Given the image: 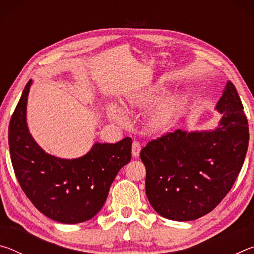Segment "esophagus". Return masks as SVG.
<instances>
[{
  "label": "esophagus",
  "mask_w": 254,
  "mask_h": 254,
  "mask_svg": "<svg viewBox=\"0 0 254 254\" xmlns=\"http://www.w3.org/2000/svg\"><path fill=\"white\" fill-rule=\"evenodd\" d=\"M140 151H141V144L137 142V141H134L132 144V156L137 158L140 156Z\"/></svg>",
  "instance_id": "obj_1"
}]
</instances>
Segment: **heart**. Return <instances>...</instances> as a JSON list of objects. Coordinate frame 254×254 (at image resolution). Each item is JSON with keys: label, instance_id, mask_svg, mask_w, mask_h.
<instances>
[{"label": "heart", "instance_id": "obj_1", "mask_svg": "<svg viewBox=\"0 0 254 254\" xmlns=\"http://www.w3.org/2000/svg\"><path fill=\"white\" fill-rule=\"evenodd\" d=\"M162 96L161 93L157 95L147 96L140 100L131 101L132 106L140 107H149L153 103H156L159 98ZM184 109V104L182 98L178 96H169L162 100L158 105L149 112L145 118V128L150 133H162L174 126L180 117ZM107 115L112 120L115 121H121L124 118V113L121 107L115 104H111L107 106Z\"/></svg>", "mask_w": 254, "mask_h": 254}]
</instances>
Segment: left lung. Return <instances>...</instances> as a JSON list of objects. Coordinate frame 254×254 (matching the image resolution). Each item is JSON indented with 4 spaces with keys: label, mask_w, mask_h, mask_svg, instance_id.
Instances as JSON below:
<instances>
[{
    "label": "left lung",
    "mask_w": 254,
    "mask_h": 254,
    "mask_svg": "<svg viewBox=\"0 0 254 254\" xmlns=\"http://www.w3.org/2000/svg\"><path fill=\"white\" fill-rule=\"evenodd\" d=\"M216 110L214 131L177 130L141 150L145 192L152 207L173 221H194L216 207L231 190L246 158L249 127L235 86L229 80Z\"/></svg>",
    "instance_id": "8db88e82"
}]
</instances>
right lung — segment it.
Listing matches in <instances>:
<instances>
[{
  "label": "right lung",
  "instance_id": "obj_1",
  "mask_svg": "<svg viewBox=\"0 0 254 254\" xmlns=\"http://www.w3.org/2000/svg\"><path fill=\"white\" fill-rule=\"evenodd\" d=\"M32 80L24 87L8 126L11 160L21 188L39 212L56 222L76 224L100 212L119 170L131 160V137L95 143L85 156L60 159L36 143L27 126Z\"/></svg>",
  "mask_w": 254,
  "mask_h": 254
}]
</instances>
